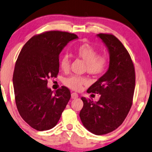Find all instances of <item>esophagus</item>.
I'll return each instance as SVG.
<instances>
[{
	"instance_id": "34e87169",
	"label": "esophagus",
	"mask_w": 152,
	"mask_h": 152,
	"mask_svg": "<svg viewBox=\"0 0 152 152\" xmlns=\"http://www.w3.org/2000/svg\"><path fill=\"white\" fill-rule=\"evenodd\" d=\"M71 98L72 99H75L78 98V94L76 93V92H72L71 94Z\"/></svg>"
}]
</instances>
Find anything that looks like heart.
Here are the masks:
<instances>
[{
    "label": "heart",
    "instance_id": "obj_1",
    "mask_svg": "<svg viewBox=\"0 0 152 152\" xmlns=\"http://www.w3.org/2000/svg\"><path fill=\"white\" fill-rule=\"evenodd\" d=\"M75 54L86 62V70L90 74L99 75L105 71L107 65V59L104 56H97V51L88 43L79 45L75 49ZM60 67L64 71L69 69L70 61L67 56H64L60 60ZM88 83V80L83 77L70 76L64 80V84L72 90L79 91L83 85Z\"/></svg>",
    "mask_w": 152,
    "mask_h": 152
}]
</instances>
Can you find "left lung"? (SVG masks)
I'll return each instance as SVG.
<instances>
[{
    "label": "left lung",
    "mask_w": 152,
    "mask_h": 152,
    "mask_svg": "<svg viewBox=\"0 0 152 152\" xmlns=\"http://www.w3.org/2000/svg\"><path fill=\"white\" fill-rule=\"evenodd\" d=\"M96 36L108 50L109 67L87 91L99 94V100L94 102L81 97L83 106L80 116L88 130L103 135L116 129L126 118L132 105L135 71L128 51L118 38L112 34Z\"/></svg>",
    "instance_id": "8db88e82"
}]
</instances>
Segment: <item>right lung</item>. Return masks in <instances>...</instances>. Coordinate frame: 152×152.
Returning <instances> with one entry per match:
<instances>
[{"label":"right lung","instance_id":"right-lung-1","mask_svg":"<svg viewBox=\"0 0 152 152\" xmlns=\"http://www.w3.org/2000/svg\"><path fill=\"white\" fill-rule=\"evenodd\" d=\"M75 34L50 31L33 36L18 57L13 75L15 100L21 117L38 131L54 127L71 98L66 87L53 92L48 80L59 72V56Z\"/></svg>","mask_w":152,"mask_h":152}]
</instances>
